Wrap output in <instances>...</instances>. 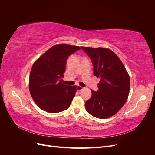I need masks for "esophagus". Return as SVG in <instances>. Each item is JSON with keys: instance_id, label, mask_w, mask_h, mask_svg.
I'll use <instances>...</instances> for the list:
<instances>
[{"instance_id": "34e87169", "label": "esophagus", "mask_w": 155, "mask_h": 155, "mask_svg": "<svg viewBox=\"0 0 155 155\" xmlns=\"http://www.w3.org/2000/svg\"><path fill=\"white\" fill-rule=\"evenodd\" d=\"M83 87H81V86H79V85H77V87H76L77 91L79 92V91H81V90H83Z\"/></svg>"}]
</instances>
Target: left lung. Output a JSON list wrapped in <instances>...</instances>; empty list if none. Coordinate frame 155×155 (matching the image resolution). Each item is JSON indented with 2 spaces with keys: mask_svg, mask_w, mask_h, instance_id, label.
<instances>
[{
  "mask_svg": "<svg viewBox=\"0 0 155 155\" xmlns=\"http://www.w3.org/2000/svg\"><path fill=\"white\" fill-rule=\"evenodd\" d=\"M91 59L94 76L100 79L98 90H91L85 102L87 111L97 118L105 119L116 114L127 100L130 78L122 62L113 51L105 48L81 47Z\"/></svg>",
  "mask_w": 155,
  "mask_h": 155,
  "instance_id": "left-lung-1",
  "label": "left lung"
}]
</instances>
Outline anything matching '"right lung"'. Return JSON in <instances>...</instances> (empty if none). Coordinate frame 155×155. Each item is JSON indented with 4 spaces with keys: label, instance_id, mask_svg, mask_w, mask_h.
<instances>
[{
    "label": "right lung",
    "instance_id": "1",
    "mask_svg": "<svg viewBox=\"0 0 155 155\" xmlns=\"http://www.w3.org/2000/svg\"><path fill=\"white\" fill-rule=\"evenodd\" d=\"M79 50H81L79 46L56 45L33 64L29 78L30 92L41 109L57 113L70 107L76 86L64 85L62 78L68 58Z\"/></svg>",
    "mask_w": 155,
    "mask_h": 155
}]
</instances>
